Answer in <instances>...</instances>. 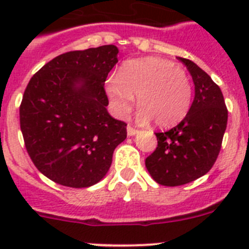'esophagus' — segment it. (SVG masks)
I'll return each mask as SVG.
<instances>
[{
    "mask_svg": "<svg viewBox=\"0 0 249 249\" xmlns=\"http://www.w3.org/2000/svg\"><path fill=\"white\" fill-rule=\"evenodd\" d=\"M137 132H138L137 129H135L133 127H131V126L127 127V135H128V136H135Z\"/></svg>",
    "mask_w": 249,
    "mask_h": 249,
    "instance_id": "obj_1",
    "label": "esophagus"
}]
</instances>
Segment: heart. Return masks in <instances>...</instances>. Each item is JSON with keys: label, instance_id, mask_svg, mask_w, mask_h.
<instances>
[{"label": "heart", "instance_id": "b5f03b06", "mask_svg": "<svg viewBox=\"0 0 249 249\" xmlns=\"http://www.w3.org/2000/svg\"><path fill=\"white\" fill-rule=\"evenodd\" d=\"M106 92L118 117H126L135 106L138 121L155 120L158 127H171L186 117L192 102V85L183 68L160 57L129 59L118 74L108 77Z\"/></svg>", "mask_w": 249, "mask_h": 249}]
</instances>
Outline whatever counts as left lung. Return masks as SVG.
Returning a JSON list of instances; mask_svg holds the SVG:
<instances>
[{
    "label": "left lung",
    "instance_id": "1",
    "mask_svg": "<svg viewBox=\"0 0 249 249\" xmlns=\"http://www.w3.org/2000/svg\"><path fill=\"white\" fill-rule=\"evenodd\" d=\"M186 65L195 83V98L186 117L166 132H157V148L146 158L151 177L162 186L190 183L206 175L221 151L228 111L221 89L191 59Z\"/></svg>",
    "mask_w": 249,
    "mask_h": 249
}]
</instances>
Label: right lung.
Masks as SVG:
<instances>
[{
    "label": "right lung",
    "mask_w": 249,
    "mask_h": 249,
    "mask_svg": "<svg viewBox=\"0 0 249 249\" xmlns=\"http://www.w3.org/2000/svg\"><path fill=\"white\" fill-rule=\"evenodd\" d=\"M113 45L71 51L46 63L28 82L19 106L26 149L39 172L72 188L98 183L126 123L107 111L106 78L118 62Z\"/></svg>",
    "instance_id": "1"
}]
</instances>
